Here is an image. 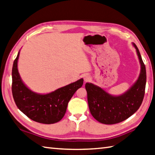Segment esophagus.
<instances>
[{"label": "esophagus", "instance_id": "34e87169", "mask_svg": "<svg viewBox=\"0 0 155 155\" xmlns=\"http://www.w3.org/2000/svg\"><path fill=\"white\" fill-rule=\"evenodd\" d=\"M90 77L88 76V75H85V76L84 77V82H88L89 80H90Z\"/></svg>", "mask_w": 155, "mask_h": 155}]
</instances>
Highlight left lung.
<instances>
[{"mask_svg": "<svg viewBox=\"0 0 155 155\" xmlns=\"http://www.w3.org/2000/svg\"><path fill=\"white\" fill-rule=\"evenodd\" d=\"M137 50L141 70L135 84L119 96H113L101 88L91 83H86L89 110L97 121L104 124H116L127 120L141 106L144 98L146 86V69L137 45Z\"/></svg>", "mask_w": 155, "mask_h": 155, "instance_id": "obj_1", "label": "left lung"}]
</instances>
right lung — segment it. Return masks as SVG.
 <instances>
[{
  "label": "right lung",
  "mask_w": 155,
  "mask_h": 155,
  "mask_svg": "<svg viewBox=\"0 0 155 155\" xmlns=\"http://www.w3.org/2000/svg\"><path fill=\"white\" fill-rule=\"evenodd\" d=\"M19 54L14 61L12 71V92L16 105L27 117L38 123L51 124L59 121L65 114L72 96L83 84V79L48 94H36L28 89L20 77L17 69Z\"/></svg>",
  "instance_id": "1"
}]
</instances>
